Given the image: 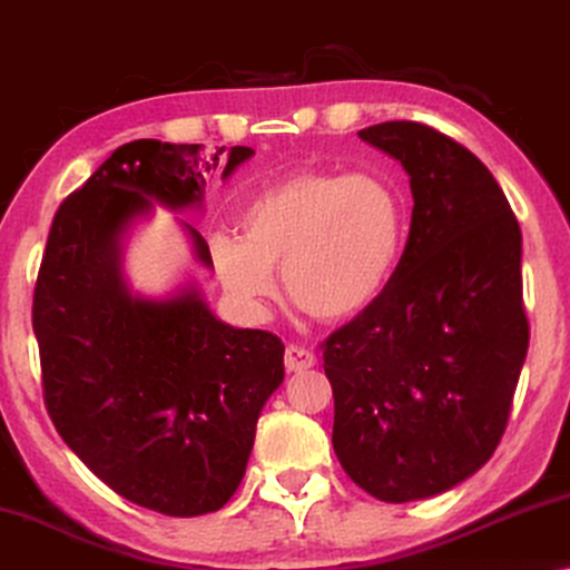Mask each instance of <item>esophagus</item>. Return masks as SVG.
Returning <instances> with one entry per match:
<instances>
[{"label": "esophagus", "mask_w": 570, "mask_h": 570, "mask_svg": "<svg viewBox=\"0 0 570 570\" xmlns=\"http://www.w3.org/2000/svg\"><path fill=\"white\" fill-rule=\"evenodd\" d=\"M316 365V355L311 350L301 347V345H287L285 347V368L291 373H301L308 371Z\"/></svg>", "instance_id": "obj_1"}]
</instances>
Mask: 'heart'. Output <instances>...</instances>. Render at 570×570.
<instances>
[{
	"label": "heart",
	"instance_id": "b5f03b06",
	"mask_svg": "<svg viewBox=\"0 0 570 570\" xmlns=\"http://www.w3.org/2000/svg\"><path fill=\"white\" fill-rule=\"evenodd\" d=\"M238 228L240 238H213V262L240 306H267L279 267L295 306L342 322L384 291L402 246V209L373 176L295 170L248 202Z\"/></svg>",
	"mask_w": 570,
	"mask_h": 570
}]
</instances>
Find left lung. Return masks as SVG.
Returning a JSON list of instances; mask_svg holds the SVG:
<instances>
[{
    "label": "left lung",
    "mask_w": 570,
    "mask_h": 570,
    "mask_svg": "<svg viewBox=\"0 0 570 570\" xmlns=\"http://www.w3.org/2000/svg\"><path fill=\"white\" fill-rule=\"evenodd\" d=\"M410 174V236L376 298L324 342L332 446L365 493L407 503L493 456L511 415L529 322L521 230L493 174L417 121L357 131Z\"/></svg>",
    "instance_id": "8db88e82"
}]
</instances>
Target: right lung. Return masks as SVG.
<instances>
[{
  "instance_id": "obj_1",
  "label": "right lung",
  "mask_w": 570,
  "mask_h": 570,
  "mask_svg": "<svg viewBox=\"0 0 570 570\" xmlns=\"http://www.w3.org/2000/svg\"><path fill=\"white\" fill-rule=\"evenodd\" d=\"M225 147L135 139L53 215L33 291L43 402L69 449L108 488L166 517H202L236 493L285 345L215 318L199 293L131 295L121 236L158 199L197 205ZM254 155L230 147L223 178ZM197 259L213 264L191 225Z\"/></svg>"
}]
</instances>
